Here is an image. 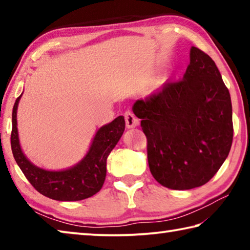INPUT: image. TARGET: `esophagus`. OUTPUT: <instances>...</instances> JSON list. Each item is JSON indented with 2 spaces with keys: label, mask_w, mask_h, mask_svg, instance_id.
<instances>
[{
  "label": "esophagus",
  "mask_w": 250,
  "mask_h": 250,
  "mask_svg": "<svg viewBox=\"0 0 250 250\" xmlns=\"http://www.w3.org/2000/svg\"><path fill=\"white\" fill-rule=\"evenodd\" d=\"M125 119L126 126H128L129 129L135 128V126L139 125V119L134 116V113L132 111H130V110H128V111H125Z\"/></svg>",
  "instance_id": "obj_1"
}]
</instances>
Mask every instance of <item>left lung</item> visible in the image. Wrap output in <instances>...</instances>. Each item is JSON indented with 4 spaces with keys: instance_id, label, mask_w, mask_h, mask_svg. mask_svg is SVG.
Segmentation results:
<instances>
[{
    "instance_id": "8db88e82",
    "label": "left lung",
    "mask_w": 250,
    "mask_h": 250,
    "mask_svg": "<svg viewBox=\"0 0 250 250\" xmlns=\"http://www.w3.org/2000/svg\"><path fill=\"white\" fill-rule=\"evenodd\" d=\"M132 111L147 139L154 179L171 189H191L216 174L230 151V95L208 55L191 48L183 78L167 80Z\"/></svg>"
}]
</instances>
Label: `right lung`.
I'll use <instances>...</instances> for the list:
<instances>
[{
  "label": "right lung",
  "mask_w": 250,
  "mask_h": 250,
  "mask_svg": "<svg viewBox=\"0 0 250 250\" xmlns=\"http://www.w3.org/2000/svg\"><path fill=\"white\" fill-rule=\"evenodd\" d=\"M23 95V92H22ZM21 95L16 99L12 113L11 146L21 170L37 192L56 201H82L98 193L107 174V158L124 134L125 118L119 116L97 131L89 150L77 164L61 171H49L36 167L22 151L18 131V107Z\"/></svg>",
  "instance_id": "right-lung-1"
}]
</instances>
